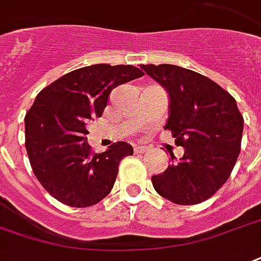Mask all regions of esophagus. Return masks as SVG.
Wrapping results in <instances>:
<instances>
[{"mask_svg":"<svg viewBox=\"0 0 261 261\" xmlns=\"http://www.w3.org/2000/svg\"><path fill=\"white\" fill-rule=\"evenodd\" d=\"M146 150H148V146H144V145L136 146V148H134V152H136V153H145Z\"/></svg>","mask_w":261,"mask_h":261,"instance_id":"esophagus-1","label":"esophagus"}]
</instances>
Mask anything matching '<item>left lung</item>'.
<instances>
[{
	"label": "left lung",
	"mask_w": 261,
	"mask_h": 261,
	"mask_svg": "<svg viewBox=\"0 0 261 261\" xmlns=\"http://www.w3.org/2000/svg\"><path fill=\"white\" fill-rule=\"evenodd\" d=\"M170 96L169 120L175 145L184 155L162 174L152 175L156 192L177 204L209 199L225 184L241 152L244 117L232 95L190 69L175 65H141Z\"/></svg>",
	"instance_id": "left-lung-1"
}]
</instances>
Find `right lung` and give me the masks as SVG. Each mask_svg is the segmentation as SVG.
Wrapping results in <instances>:
<instances>
[{"label":"right lung","mask_w":261,"mask_h":261,"mask_svg":"<svg viewBox=\"0 0 261 261\" xmlns=\"http://www.w3.org/2000/svg\"><path fill=\"white\" fill-rule=\"evenodd\" d=\"M142 76L131 65L99 63L66 73L40 91L24 117L26 150L34 175L55 199L88 207L111 192L119 163L134 149L120 141L95 153L86 125L101 117L113 88Z\"/></svg>","instance_id":"1"}]
</instances>
